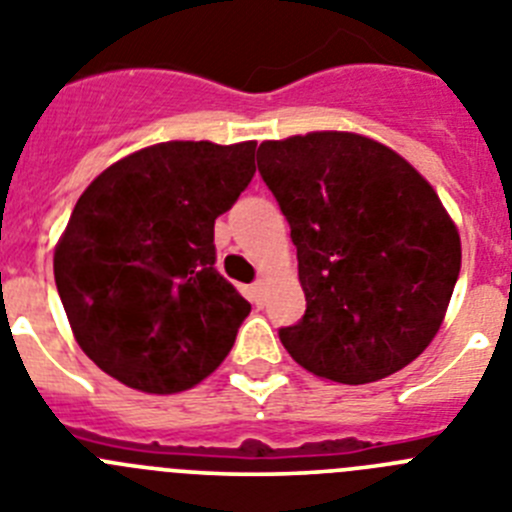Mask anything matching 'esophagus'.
<instances>
[{
    "mask_svg": "<svg viewBox=\"0 0 512 512\" xmlns=\"http://www.w3.org/2000/svg\"><path fill=\"white\" fill-rule=\"evenodd\" d=\"M251 302L253 305H264V282H253L251 284Z\"/></svg>",
    "mask_w": 512,
    "mask_h": 512,
    "instance_id": "esophagus-1",
    "label": "esophagus"
}]
</instances>
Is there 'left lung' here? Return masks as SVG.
<instances>
[{
    "label": "left lung",
    "mask_w": 512,
    "mask_h": 512,
    "mask_svg": "<svg viewBox=\"0 0 512 512\" xmlns=\"http://www.w3.org/2000/svg\"><path fill=\"white\" fill-rule=\"evenodd\" d=\"M259 153L307 300L300 323L279 328L289 356L341 384L400 372L433 341L459 279L461 241L438 194L356 133L266 140Z\"/></svg>",
    "instance_id": "8db88e82"
}]
</instances>
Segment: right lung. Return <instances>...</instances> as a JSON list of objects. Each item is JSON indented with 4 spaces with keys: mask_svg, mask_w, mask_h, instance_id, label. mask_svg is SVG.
<instances>
[{
    "mask_svg": "<svg viewBox=\"0 0 512 512\" xmlns=\"http://www.w3.org/2000/svg\"><path fill=\"white\" fill-rule=\"evenodd\" d=\"M256 143L171 140L104 169L53 256L63 310L94 364L151 395L210 377L251 305L215 269V220L251 184Z\"/></svg>",
    "mask_w": 512,
    "mask_h": 512,
    "instance_id": "add662e5",
    "label": "right lung"
}]
</instances>
